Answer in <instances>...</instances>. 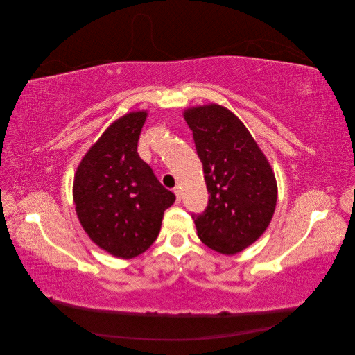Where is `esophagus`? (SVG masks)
I'll return each mask as SVG.
<instances>
[{"mask_svg": "<svg viewBox=\"0 0 355 355\" xmlns=\"http://www.w3.org/2000/svg\"><path fill=\"white\" fill-rule=\"evenodd\" d=\"M173 192H175V196H176V201H180V197H182V191H180V188H175V189H173Z\"/></svg>", "mask_w": 355, "mask_h": 355, "instance_id": "34e87169", "label": "esophagus"}]
</instances>
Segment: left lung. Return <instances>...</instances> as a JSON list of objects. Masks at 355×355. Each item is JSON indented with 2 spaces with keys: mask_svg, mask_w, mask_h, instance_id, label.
Here are the masks:
<instances>
[{
  "mask_svg": "<svg viewBox=\"0 0 355 355\" xmlns=\"http://www.w3.org/2000/svg\"><path fill=\"white\" fill-rule=\"evenodd\" d=\"M184 118L210 194L206 211L192 214L197 235L211 250L235 254L270 227L278 196L274 170L240 118L225 106H191Z\"/></svg>",
  "mask_w": 355,
  "mask_h": 355,
  "instance_id": "left-lung-1",
  "label": "left lung"
}]
</instances>
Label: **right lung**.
I'll use <instances>...</instances> for the list:
<instances>
[{
  "label": "right lung",
  "instance_id": "add662e5",
  "mask_svg": "<svg viewBox=\"0 0 355 355\" xmlns=\"http://www.w3.org/2000/svg\"><path fill=\"white\" fill-rule=\"evenodd\" d=\"M148 111L116 118L81 158L72 197L90 240L120 259L146 252L157 240L164 210L176 197L137 154Z\"/></svg>",
  "mask_w": 355,
  "mask_h": 355
}]
</instances>
